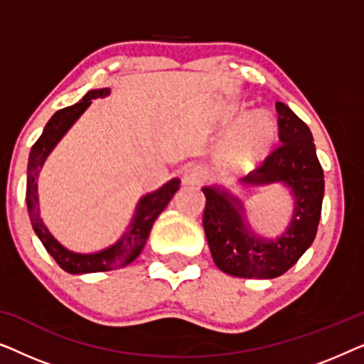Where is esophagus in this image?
Segmentation results:
<instances>
[{"label": "esophagus", "instance_id": "34e87169", "mask_svg": "<svg viewBox=\"0 0 364 364\" xmlns=\"http://www.w3.org/2000/svg\"><path fill=\"white\" fill-rule=\"evenodd\" d=\"M205 181V173L198 167H188L182 173V182L187 186H200Z\"/></svg>", "mask_w": 364, "mask_h": 364}]
</instances>
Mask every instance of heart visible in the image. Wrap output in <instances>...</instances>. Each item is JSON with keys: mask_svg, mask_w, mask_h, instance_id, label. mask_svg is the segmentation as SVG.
<instances>
[{"mask_svg": "<svg viewBox=\"0 0 364 364\" xmlns=\"http://www.w3.org/2000/svg\"><path fill=\"white\" fill-rule=\"evenodd\" d=\"M277 122L270 114H252L238 124L223 144L222 156L232 167L248 168L255 166L270 151L277 141Z\"/></svg>", "mask_w": 364, "mask_h": 364, "instance_id": "heart-1", "label": "heart"}]
</instances>
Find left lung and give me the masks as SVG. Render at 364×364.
<instances>
[{
    "label": "left lung",
    "instance_id": "8db88e82",
    "mask_svg": "<svg viewBox=\"0 0 364 364\" xmlns=\"http://www.w3.org/2000/svg\"><path fill=\"white\" fill-rule=\"evenodd\" d=\"M280 144L243 178V183L285 182L296 197L288 230L275 242L247 232L242 203L217 188L203 187L205 230L212 258L222 272L240 278H275L300 260L316 237L325 181L310 129L287 104H275Z\"/></svg>",
    "mask_w": 364,
    "mask_h": 364
}]
</instances>
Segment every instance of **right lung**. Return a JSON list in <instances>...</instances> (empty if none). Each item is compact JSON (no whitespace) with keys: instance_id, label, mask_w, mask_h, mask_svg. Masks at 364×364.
Segmentation results:
<instances>
[{"instance_id":"obj_1","label":"right lung","mask_w":364,"mask_h":364,"mask_svg":"<svg viewBox=\"0 0 364 364\" xmlns=\"http://www.w3.org/2000/svg\"><path fill=\"white\" fill-rule=\"evenodd\" d=\"M109 94V89H96V91H89L81 101L74 104V106L59 109L54 116L49 119V122L44 127V131L29 152L28 161V183H26V203L28 213L31 225L39 237V240L46 248L49 255H51L59 267L68 273H92V272H109L117 270L132 260H136L139 253L142 252L144 243H146L151 228L156 222V218L161 215V212L171 202L173 193L181 187V181L173 178L166 183L157 192L149 193L139 202L136 217L127 228V233L119 240L116 245H112L107 250L99 253H91V255H81V253H73L66 248L59 245L54 240V237L48 232L44 223L39 217L38 207V173L39 168L46 161L48 154L53 151L59 139L64 136V132L73 126V122L86 111L91 99L104 97Z\"/></svg>"}]
</instances>
